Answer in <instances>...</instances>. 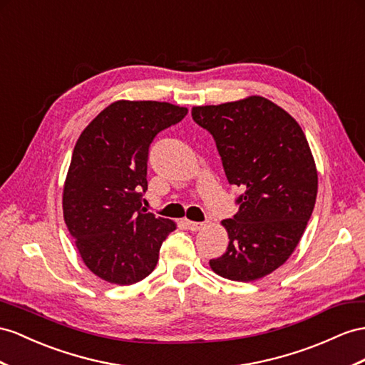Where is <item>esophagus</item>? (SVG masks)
Masks as SVG:
<instances>
[{
    "label": "esophagus",
    "instance_id": "1",
    "mask_svg": "<svg viewBox=\"0 0 365 365\" xmlns=\"http://www.w3.org/2000/svg\"><path fill=\"white\" fill-rule=\"evenodd\" d=\"M185 223H186V227H188V230H190V231H199V230H202V228L205 227V223H202V222L186 220Z\"/></svg>",
    "mask_w": 365,
    "mask_h": 365
}]
</instances>
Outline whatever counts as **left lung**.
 Masks as SVG:
<instances>
[{
  "label": "left lung",
  "mask_w": 365,
  "mask_h": 365,
  "mask_svg": "<svg viewBox=\"0 0 365 365\" xmlns=\"http://www.w3.org/2000/svg\"><path fill=\"white\" fill-rule=\"evenodd\" d=\"M192 120L216 142L230 185L242 194L239 211L222 223L228 248L211 259L214 273L250 282L292 256L310 220L317 173L297 121L264 97L195 106Z\"/></svg>",
  "instance_id": "8db88e82"
}]
</instances>
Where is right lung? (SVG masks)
<instances>
[{
  "instance_id": "1",
  "label": "right lung",
  "mask_w": 365,
  "mask_h": 365,
  "mask_svg": "<svg viewBox=\"0 0 365 365\" xmlns=\"http://www.w3.org/2000/svg\"><path fill=\"white\" fill-rule=\"evenodd\" d=\"M188 109L115 101L83 130L63 190L64 222L83 262L103 280L130 285L153 273L175 223L146 212L149 146Z\"/></svg>"
}]
</instances>
